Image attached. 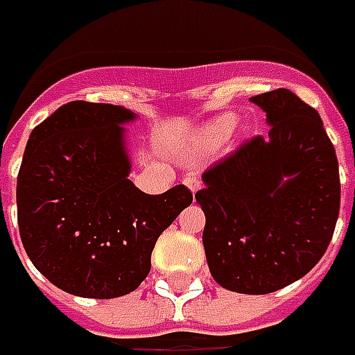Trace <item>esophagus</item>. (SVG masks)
<instances>
[{"label":"esophagus","mask_w":355,"mask_h":355,"mask_svg":"<svg viewBox=\"0 0 355 355\" xmlns=\"http://www.w3.org/2000/svg\"><path fill=\"white\" fill-rule=\"evenodd\" d=\"M185 185L189 187L191 193H197L200 189V180L195 178V175H189V178H185Z\"/></svg>","instance_id":"1"}]
</instances>
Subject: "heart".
<instances>
[{
  "instance_id": "b5f03b06",
  "label": "heart",
  "mask_w": 355,
  "mask_h": 355,
  "mask_svg": "<svg viewBox=\"0 0 355 355\" xmlns=\"http://www.w3.org/2000/svg\"><path fill=\"white\" fill-rule=\"evenodd\" d=\"M235 116H231V114H225V116L216 118L214 122L206 125V135L210 137V139H223V137H227V133L233 130V125H235Z\"/></svg>"
}]
</instances>
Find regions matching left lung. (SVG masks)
<instances>
[{
  "label": "left lung",
  "mask_w": 355,
  "mask_h": 355,
  "mask_svg": "<svg viewBox=\"0 0 355 355\" xmlns=\"http://www.w3.org/2000/svg\"><path fill=\"white\" fill-rule=\"evenodd\" d=\"M270 132L202 173L206 262L218 285L268 294L302 279L331 243L338 160L318 110L288 89L250 97Z\"/></svg>",
  "instance_id": "left-lung-1"
}]
</instances>
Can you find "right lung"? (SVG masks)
<instances>
[{
  "mask_svg": "<svg viewBox=\"0 0 355 355\" xmlns=\"http://www.w3.org/2000/svg\"><path fill=\"white\" fill-rule=\"evenodd\" d=\"M132 110L72 101L36 125L17 178L22 245L64 293L118 298L141 285L160 233L193 202L185 185L147 195L128 178Z\"/></svg>",
  "mask_w": 355,
  "mask_h": 355,
  "instance_id": "obj_1",
  "label": "right lung"
}]
</instances>
